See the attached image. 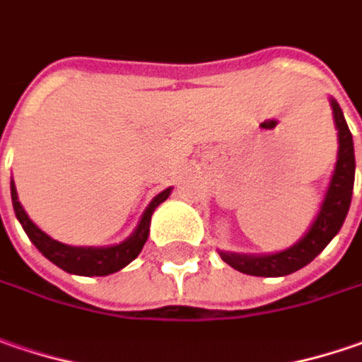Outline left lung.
<instances>
[{"label":"left lung","instance_id":"1","mask_svg":"<svg viewBox=\"0 0 362 362\" xmlns=\"http://www.w3.org/2000/svg\"><path fill=\"white\" fill-rule=\"evenodd\" d=\"M332 112H334L340 146H338L334 175H332L330 187L324 197V204L320 208L316 222L312 224L310 232L298 244H293L291 248H287L283 252L267 255V257H246V255L220 252L222 261L234 267L236 271L246 273V275H255V277H283V275L296 273L308 262L314 261L342 228L344 218L351 208V199H353L354 146L349 124L344 119L340 105L334 100H332Z\"/></svg>","mask_w":362,"mask_h":362}]
</instances>
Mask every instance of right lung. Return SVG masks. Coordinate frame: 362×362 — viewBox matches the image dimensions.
I'll use <instances>...</instances> for the list:
<instances>
[{
	"mask_svg": "<svg viewBox=\"0 0 362 362\" xmlns=\"http://www.w3.org/2000/svg\"><path fill=\"white\" fill-rule=\"evenodd\" d=\"M171 189H165L163 193H158L151 202V206L146 208L140 224L134 230V234L124 240L122 244L116 246H107V248H85V246H69V244L59 243L54 238H50L48 234H45L40 228L36 226L28 214L22 208V204L18 202V193L13 187L11 181V202H13V211L16 218L20 220L22 228L26 230L28 238L32 240V244L45 255L50 262H54L57 267H61L66 273L73 275H87V277H103L110 273H116L119 269H124L128 262H132L140 255L142 246L148 238V228H151V216H153L154 208L158 204H163L169 197Z\"/></svg>",
	"mask_w": 362,
	"mask_h": 362,
	"instance_id": "obj_1",
	"label": "right lung"
}]
</instances>
